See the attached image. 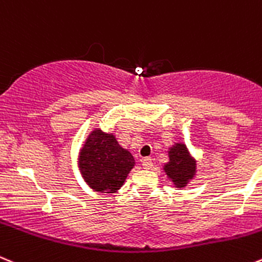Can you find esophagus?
<instances>
[{"label":"esophagus","mask_w":262,"mask_h":262,"mask_svg":"<svg viewBox=\"0 0 262 262\" xmlns=\"http://www.w3.org/2000/svg\"><path fill=\"white\" fill-rule=\"evenodd\" d=\"M141 164H143V167L144 168H146V170H149V168L153 167V162H151V158H149V157L141 159Z\"/></svg>","instance_id":"1"}]
</instances>
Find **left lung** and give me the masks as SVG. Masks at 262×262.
I'll use <instances>...</instances> for the list:
<instances>
[{"label": "left lung", "mask_w": 262, "mask_h": 262, "mask_svg": "<svg viewBox=\"0 0 262 262\" xmlns=\"http://www.w3.org/2000/svg\"><path fill=\"white\" fill-rule=\"evenodd\" d=\"M170 162L164 164L163 170L172 180L175 186L184 188L195 175L196 163L190 157L185 144H175L168 150Z\"/></svg>", "instance_id": "8db88e82"}]
</instances>
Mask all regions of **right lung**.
Wrapping results in <instances>:
<instances>
[{
  "mask_svg": "<svg viewBox=\"0 0 262 262\" xmlns=\"http://www.w3.org/2000/svg\"><path fill=\"white\" fill-rule=\"evenodd\" d=\"M78 166L84 181L96 191L114 193L123 185L135 159L112 134L94 129L81 149Z\"/></svg>",
  "mask_w": 262,
  "mask_h": 262,
  "instance_id": "obj_1",
  "label": "right lung"
}]
</instances>
